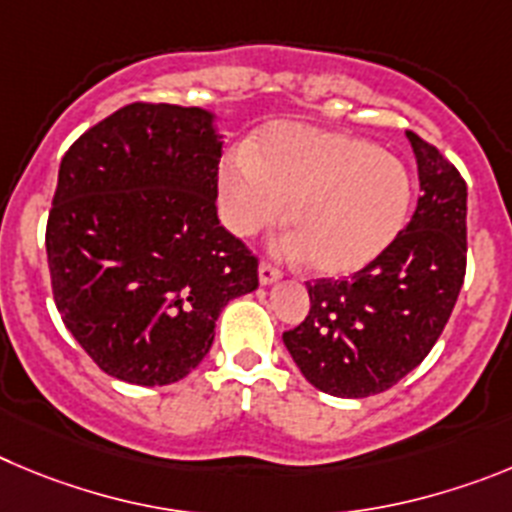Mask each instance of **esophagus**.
I'll return each instance as SVG.
<instances>
[{
    "label": "esophagus",
    "mask_w": 512,
    "mask_h": 512,
    "mask_svg": "<svg viewBox=\"0 0 512 512\" xmlns=\"http://www.w3.org/2000/svg\"><path fill=\"white\" fill-rule=\"evenodd\" d=\"M257 275H260L262 285H270V283H275V280H280V275H283V273H280L275 265H270V262L262 260L260 267H257Z\"/></svg>",
    "instance_id": "34e87169"
}]
</instances>
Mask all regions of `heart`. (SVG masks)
I'll return each mask as SVG.
<instances>
[{
    "label": "heart",
    "instance_id": "1",
    "mask_svg": "<svg viewBox=\"0 0 512 512\" xmlns=\"http://www.w3.org/2000/svg\"><path fill=\"white\" fill-rule=\"evenodd\" d=\"M219 196L229 229L252 237L283 219L308 270L352 275L393 245L411 209L408 170L372 142L306 124H273L224 160Z\"/></svg>",
    "mask_w": 512,
    "mask_h": 512
}]
</instances>
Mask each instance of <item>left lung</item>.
<instances>
[{
  "label": "left lung",
  "mask_w": 512,
  "mask_h": 512,
  "mask_svg": "<svg viewBox=\"0 0 512 512\" xmlns=\"http://www.w3.org/2000/svg\"><path fill=\"white\" fill-rule=\"evenodd\" d=\"M421 199L411 222L349 280L308 283L311 311L283 334L301 375L321 393L367 398L423 362L449 321L467 270V183L416 132Z\"/></svg>",
  "instance_id": "left-lung-1"
}]
</instances>
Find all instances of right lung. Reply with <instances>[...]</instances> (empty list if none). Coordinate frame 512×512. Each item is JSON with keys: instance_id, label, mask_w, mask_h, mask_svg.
<instances>
[{"instance_id": "right-lung-1", "label": "right lung", "mask_w": 512, "mask_h": 512, "mask_svg": "<svg viewBox=\"0 0 512 512\" xmlns=\"http://www.w3.org/2000/svg\"><path fill=\"white\" fill-rule=\"evenodd\" d=\"M214 114L127 104L63 155L45 250L63 324L107 375L170 385L201 365L257 257L216 216Z\"/></svg>"}]
</instances>
